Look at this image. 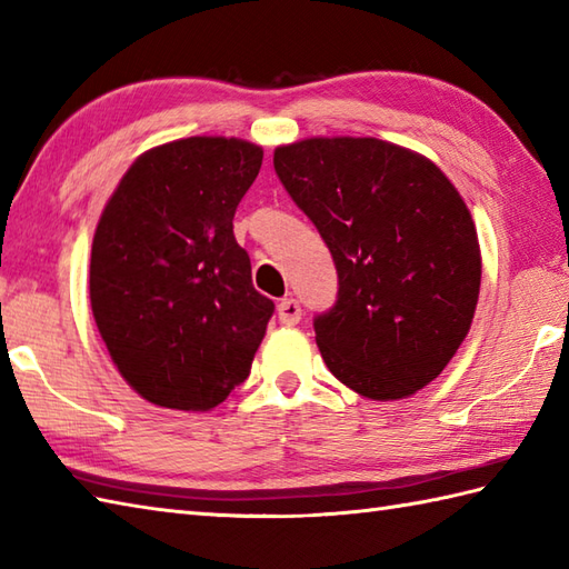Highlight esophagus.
I'll list each match as a JSON object with an SVG mask.
<instances>
[{
    "label": "esophagus",
    "instance_id": "1",
    "mask_svg": "<svg viewBox=\"0 0 569 569\" xmlns=\"http://www.w3.org/2000/svg\"><path fill=\"white\" fill-rule=\"evenodd\" d=\"M300 316H303V310H300V303L296 298H283L281 303H278V320L283 325H298Z\"/></svg>",
    "mask_w": 569,
    "mask_h": 569
}]
</instances>
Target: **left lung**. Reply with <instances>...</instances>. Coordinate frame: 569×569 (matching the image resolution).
<instances>
[{
	"label": "left lung",
	"mask_w": 569,
	"mask_h": 569,
	"mask_svg": "<svg viewBox=\"0 0 569 569\" xmlns=\"http://www.w3.org/2000/svg\"><path fill=\"white\" fill-rule=\"evenodd\" d=\"M276 176L328 244L337 300L312 320L325 365L373 401L416 393L475 318L481 257L465 200L435 163L379 139H306Z\"/></svg>",
	"instance_id": "1"
}]
</instances>
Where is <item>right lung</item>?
<instances>
[{
    "mask_svg": "<svg viewBox=\"0 0 569 569\" xmlns=\"http://www.w3.org/2000/svg\"><path fill=\"white\" fill-rule=\"evenodd\" d=\"M261 159L239 139L163 143L100 217L92 316L119 373L156 406L210 410L249 377L273 300L251 286L232 220Z\"/></svg>",
    "mask_w": 569,
    "mask_h": 569,
    "instance_id": "add662e5",
    "label": "right lung"
}]
</instances>
